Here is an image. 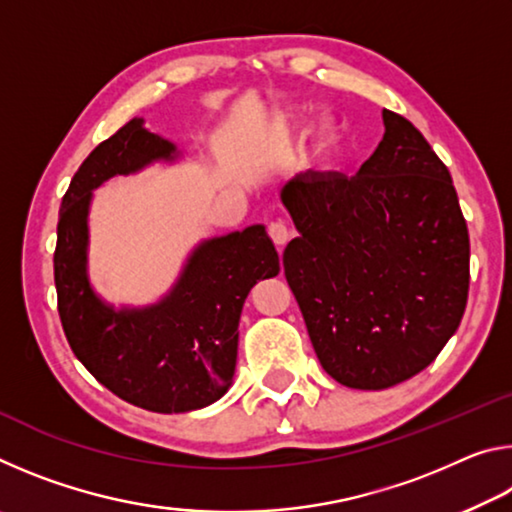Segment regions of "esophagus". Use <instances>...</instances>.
Listing matches in <instances>:
<instances>
[{
  "label": "esophagus",
  "mask_w": 512,
  "mask_h": 512,
  "mask_svg": "<svg viewBox=\"0 0 512 512\" xmlns=\"http://www.w3.org/2000/svg\"><path fill=\"white\" fill-rule=\"evenodd\" d=\"M268 237L273 239L275 246H284L291 237V230L282 221H273L271 225H268Z\"/></svg>",
  "instance_id": "1"
}]
</instances>
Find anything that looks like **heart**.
I'll list each match as a JSON object with an SVG mask.
<instances>
[{"instance_id":"1","label":"heart","mask_w":512,"mask_h":512,"mask_svg":"<svg viewBox=\"0 0 512 512\" xmlns=\"http://www.w3.org/2000/svg\"><path fill=\"white\" fill-rule=\"evenodd\" d=\"M343 146V131L341 126L336 124V121L327 119L323 121V126H320L318 131V142H316V153L320 160H332L339 149Z\"/></svg>"}]
</instances>
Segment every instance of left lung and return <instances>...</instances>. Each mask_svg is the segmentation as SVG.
Masks as SVG:
<instances>
[{
    "instance_id": "8db88e82",
    "label": "left lung",
    "mask_w": 512,
    "mask_h": 512,
    "mask_svg": "<svg viewBox=\"0 0 512 512\" xmlns=\"http://www.w3.org/2000/svg\"><path fill=\"white\" fill-rule=\"evenodd\" d=\"M357 176L305 171L280 198L300 237L284 275L320 366L381 391L411 379L461 325L470 237L452 176L409 119L391 110Z\"/></svg>"
}]
</instances>
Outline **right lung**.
Segmentation results:
<instances>
[{
	"label": "right lung",
	"mask_w": 512,
	"mask_h": 512,
	"mask_svg": "<svg viewBox=\"0 0 512 512\" xmlns=\"http://www.w3.org/2000/svg\"><path fill=\"white\" fill-rule=\"evenodd\" d=\"M183 151L142 117L101 142L74 173L58 216L54 280L69 348L108 391L153 413L214 404L235 377L239 318L250 289L280 273L264 225L203 239L171 289L151 305L115 307L88 273L90 205L110 178L176 162Z\"/></svg>",
	"instance_id": "add662e5"
}]
</instances>
